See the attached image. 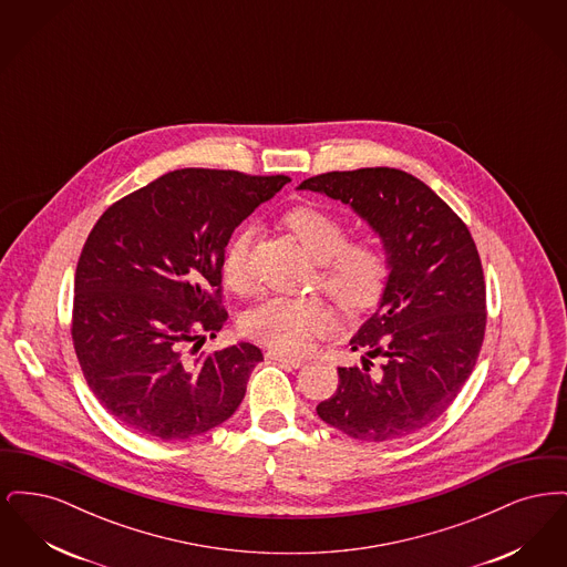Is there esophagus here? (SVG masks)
Here are the masks:
<instances>
[{
	"instance_id": "obj_1",
	"label": "esophagus",
	"mask_w": 567,
	"mask_h": 567,
	"mask_svg": "<svg viewBox=\"0 0 567 567\" xmlns=\"http://www.w3.org/2000/svg\"><path fill=\"white\" fill-rule=\"evenodd\" d=\"M268 359H274V361H280V363H285V365H289V368H301V365H303V359H301V357H293V354H285V352L280 351L268 352Z\"/></svg>"
}]
</instances>
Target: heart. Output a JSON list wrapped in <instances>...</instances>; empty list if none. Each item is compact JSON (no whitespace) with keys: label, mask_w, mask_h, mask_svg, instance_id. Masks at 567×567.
I'll use <instances>...</instances> for the list:
<instances>
[{"label":"heart","mask_w":567,"mask_h":567,"mask_svg":"<svg viewBox=\"0 0 567 567\" xmlns=\"http://www.w3.org/2000/svg\"><path fill=\"white\" fill-rule=\"evenodd\" d=\"M303 252L319 264L317 282L347 312L372 308L384 289L389 259L377 238L347 243V225L340 216L319 206H299L282 218ZM252 229L240 227L225 246L220 274L227 289L248 293ZM329 324V312L317 297L274 296L259 301L243 317V331L276 351H301L315 333Z\"/></svg>","instance_id":"1"}]
</instances>
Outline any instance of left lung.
<instances>
[{
  "label": "left lung",
  "instance_id": "obj_1",
  "mask_svg": "<svg viewBox=\"0 0 567 567\" xmlns=\"http://www.w3.org/2000/svg\"><path fill=\"white\" fill-rule=\"evenodd\" d=\"M297 189L347 204L389 259L378 308L351 338L352 351H365L363 368H338L340 384L317 414L363 442L432 425L455 402L485 338V276L465 223L423 181L393 167L327 172ZM377 355L383 365L372 373Z\"/></svg>",
  "mask_w": 567,
  "mask_h": 567
}]
</instances>
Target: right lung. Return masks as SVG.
I'll return each mask as SVG.
<instances>
[{
    "label": "right lung",
    "mask_w": 567,
    "mask_h": 567,
    "mask_svg": "<svg viewBox=\"0 0 567 567\" xmlns=\"http://www.w3.org/2000/svg\"><path fill=\"white\" fill-rule=\"evenodd\" d=\"M287 183L174 169L100 216L76 268L72 338L89 389L121 425L187 440L243 404L261 351L248 342L195 349L227 321L220 264L234 229Z\"/></svg>",
    "instance_id": "obj_1"
}]
</instances>
